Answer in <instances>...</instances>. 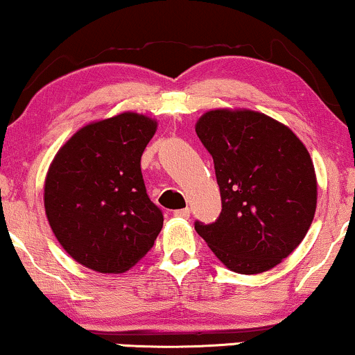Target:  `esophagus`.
<instances>
[{
	"label": "esophagus",
	"instance_id": "1",
	"mask_svg": "<svg viewBox=\"0 0 355 355\" xmlns=\"http://www.w3.org/2000/svg\"><path fill=\"white\" fill-rule=\"evenodd\" d=\"M174 216L189 218V216H191V208H179V210L174 211Z\"/></svg>",
	"mask_w": 355,
	"mask_h": 355
}]
</instances>
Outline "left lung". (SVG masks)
Segmentation results:
<instances>
[{
    "instance_id": "1",
    "label": "left lung",
    "mask_w": 355,
    "mask_h": 355,
    "mask_svg": "<svg viewBox=\"0 0 355 355\" xmlns=\"http://www.w3.org/2000/svg\"><path fill=\"white\" fill-rule=\"evenodd\" d=\"M196 132L211 155L221 213L196 231L227 268L255 275L297 247L317 208V178L293 130L255 111H208Z\"/></svg>"
}]
</instances>
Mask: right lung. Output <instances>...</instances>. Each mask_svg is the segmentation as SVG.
I'll return each instance as SVG.
<instances>
[{"instance_id":"right-lung-1","label":"right lung","mask_w":355,"mask_h":355,"mask_svg":"<svg viewBox=\"0 0 355 355\" xmlns=\"http://www.w3.org/2000/svg\"><path fill=\"white\" fill-rule=\"evenodd\" d=\"M157 123L123 113L82 128L53 159L45 210L56 239L76 261L124 273L152 249L163 211L150 200L140 158Z\"/></svg>"}]
</instances>
